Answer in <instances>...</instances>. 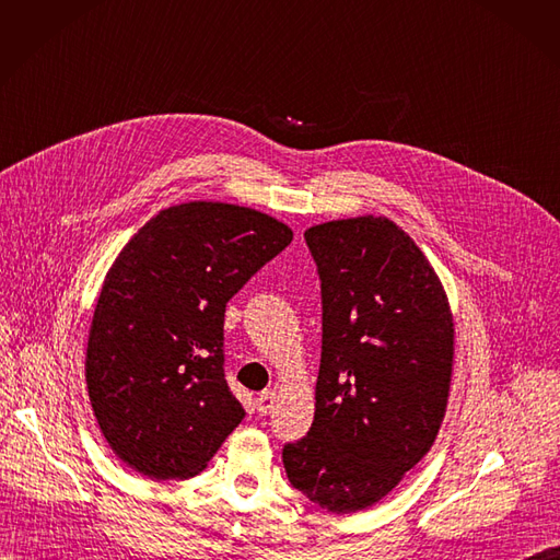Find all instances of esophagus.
Wrapping results in <instances>:
<instances>
[{
  "label": "esophagus",
  "instance_id": "esophagus-1",
  "mask_svg": "<svg viewBox=\"0 0 560 560\" xmlns=\"http://www.w3.org/2000/svg\"><path fill=\"white\" fill-rule=\"evenodd\" d=\"M275 402H277V394H275V392H264V394H260V396L256 398V412H258L260 417L270 415Z\"/></svg>",
  "mask_w": 560,
  "mask_h": 560
}]
</instances>
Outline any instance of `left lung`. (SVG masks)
Here are the masks:
<instances>
[{
    "mask_svg": "<svg viewBox=\"0 0 560 560\" xmlns=\"http://www.w3.org/2000/svg\"><path fill=\"white\" fill-rule=\"evenodd\" d=\"M304 238L322 281V360L313 425L283 445V466L311 502L355 513L432 448L455 324L430 260L389 218L330 220Z\"/></svg>",
    "mask_w": 560,
    "mask_h": 560,
    "instance_id": "8db88e82",
    "label": "left lung"
}]
</instances>
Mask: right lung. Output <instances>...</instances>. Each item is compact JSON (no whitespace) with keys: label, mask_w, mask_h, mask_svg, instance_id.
Masks as SVG:
<instances>
[{"label":"right lung","mask_w":560,"mask_h":560,"mask_svg":"<svg viewBox=\"0 0 560 560\" xmlns=\"http://www.w3.org/2000/svg\"><path fill=\"white\" fill-rule=\"evenodd\" d=\"M290 241L256 209L184 202L119 252L94 308L85 381L124 464L151 479L194 477L243 421L222 369L225 306Z\"/></svg>","instance_id":"obj_1"}]
</instances>
